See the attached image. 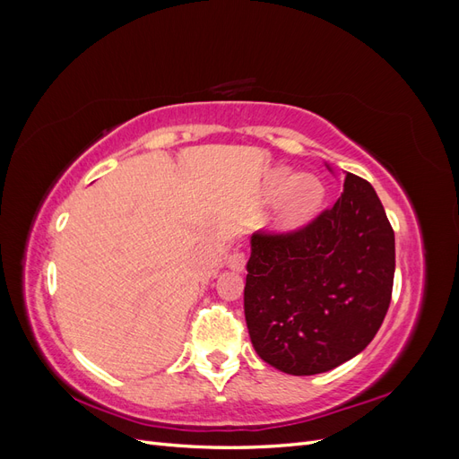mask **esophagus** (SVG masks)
Returning a JSON list of instances; mask_svg holds the SVG:
<instances>
[{"label":"esophagus","instance_id":"esophagus-1","mask_svg":"<svg viewBox=\"0 0 459 459\" xmlns=\"http://www.w3.org/2000/svg\"><path fill=\"white\" fill-rule=\"evenodd\" d=\"M228 266L231 270H238V272L245 270V266H247V255L241 251V248H238V251H233L228 256Z\"/></svg>","mask_w":459,"mask_h":459}]
</instances>
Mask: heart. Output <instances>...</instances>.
<instances>
[{"label":"heart","mask_w":459,"mask_h":459,"mask_svg":"<svg viewBox=\"0 0 459 459\" xmlns=\"http://www.w3.org/2000/svg\"><path fill=\"white\" fill-rule=\"evenodd\" d=\"M281 196L280 224L287 230L300 228L319 212L325 199L322 179L314 174H299L293 178L289 169H277L268 179L270 195Z\"/></svg>","instance_id":"b5f03b06"}]
</instances>
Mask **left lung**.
<instances>
[{"label":"left lung","instance_id":"left-lung-1","mask_svg":"<svg viewBox=\"0 0 459 459\" xmlns=\"http://www.w3.org/2000/svg\"><path fill=\"white\" fill-rule=\"evenodd\" d=\"M251 251L245 319L264 362L324 373L373 341L393 297L394 231L364 178L346 172L335 204L299 230L256 231Z\"/></svg>","mask_w":459,"mask_h":459}]
</instances>
